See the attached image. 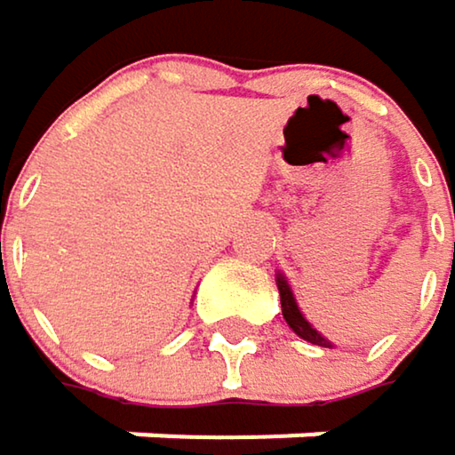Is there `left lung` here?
<instances>
[{
    "label": "left lung",
    "instance_id": "obj_1",
    "mask_svg": "<svg viewBox=\"0 0 455 455\" xmlns=\"http://www.w3.org/2000/svg\"><path fill=\"white\" fill-rule=\"evenodd\" d=\"M278 294H281V307H283V318H286V323L291 326V331L299 337V339L310 341V344H318V347H331V341L323 339L307 321H305V315L299 313V307H297V299H294V294H291V289H289V283H286V278L283 275H278Z\"/></svg>",
    "mask_w": 455,
    "mask_h": 455
}]
</instances>
